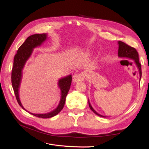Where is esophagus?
<instances>
[{"label": "esophagus", "instance_id": "1", "mask_svg": "<svg viewBox=\"0 0 149 149\" xmlns=\"http://www.w3.org/2000/svg\"><path fill=\"white\" fill-rule=\"evenodd\" d=\"M86 77V74L84 73H81L78 74H74L73 77V80L74 83H78L79 81H83L84 80Z\"/></svg>", "mask_w": 149, "mask_h": 149}]
</instances>
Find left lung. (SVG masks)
I'll use <instances>...</instances> for the list:
<instances>
[{
  "label": "left lung",
  "instance_id": "obj_1",
  "mask_svg": "<svg viewBox=\"0 0 149 149\" xmlns=\"http://www.w3.org/2000/svg\"><path fill=\"white\" fill-rule=\"evenodd\" d=\"M119 45V49H118V56L120 58H129V59H131L134 61L135 63L136 64L139 71V75H140V80H141V76H142V71H141V64L139 63V54L137 50L134 48L130 47L128 45L125 44V43L119 41L118 42ZM88 103H89V106L90 109L94 112V114L96 115L102 117V118H106V117L102 116L100 114H98L97 112L94 110L93 107L91 106V104L89 102V101L88 100Z\"/></svg>",
  "mask_w": 149,
  "mask_h": 149
}]
</instances>
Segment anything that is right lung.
<instances>
[{"label":"right lung","mask_w":149,"mask_h":149,"mask_svg":"<svg viewBox=\"0 0 149 149\" xmlns=\"http://www.w3.org/2000/svg\"><path fill=\"white\" fill-rule=\"evenodd\" d=\"M47 38V33L34 34L30 35V37L26 39L25 42L18 49L17 53L14 56V59H13V65L12 70L11 77L12 88L13 89V91H14L18 103L22 107V109H24L25 111L26 110L22 104L19 94L20 83L22 78V70H23L25 63L31 55L33 48L40 47L45 41ZM71 80V75L70 74L65 78L60 79L59 81H58V86H59L61 90V99L59 104H58L55 109L46 114H33L31 113L30 112H29L36 117L43 119L50 118L57 115L64 107L66 101V97L70 88Z\"/></svg>","instance_id":"1"}]
</instances>
